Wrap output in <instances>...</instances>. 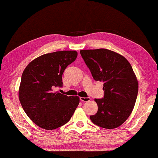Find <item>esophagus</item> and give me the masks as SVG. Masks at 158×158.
Here are the masks:
<instances>
[{"label": "esophagus", "instance_id": "esophagus-1", "mask_svg": "<svg viewBox=\"0 0 158 158\" xmlns=\"http://www.w3.org/2000/svg\"><path fill=\"white\" fill-rule=\"evenodd\" d=\"M80 100L82 102H89L90 100V98H80Z\"/></svg>", "mask_w": 158, "mask_h": 158}]
</instances>
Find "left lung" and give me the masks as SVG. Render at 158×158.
<instances>
[{
    "instance_id": "1",
    "label": "left lung",
    "mask_w": 158,
    "mask_h": 158,
    "mask_svg": "<svg viewBox=\"0 0 158 158\" xmlns=\"http://www.w3.org/2000/svg\"><path fill=\"white\" fill-rule=\"evenodd\" d=\"M80 53L93 78L104 83V98L95 100L98 110L90 120L106 129L118 127L130 116L137 100L138 81L132 66L123 56L106 49Z\"/></svg>"
}]
</instances>
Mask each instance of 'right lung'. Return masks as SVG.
Masks as SVG:
<instances>
[{
	"instance_id": "add662e5",
	"label": "right lung",
	"mask_w": 158,
	"mask_h": 158,
	"mask_svg": "<svg viewBox=\"0 0 158 158\" xmlns=\"http://www.w3.org/2000/svg\"><path fill=\"white\" fill-rule=\"evenodd\" d=\"M77 56L75 51H60L35 58L23 72L19 98L23 110L34 123L54 130L67 123L79 98L54 92L63 86V72Z\"/></svg>"
}]
</instances>
